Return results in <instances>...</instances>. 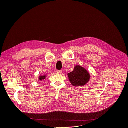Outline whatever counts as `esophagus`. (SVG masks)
<instances>
[{
  "label": "esophagus",
  "instance_id": "esophagus-1",
  "mask_svg": "<svg viewBox=\"0 0 128 128\" xmlns=\"http://www.w3.org/2000/svg\"><path fill=\"white\" fill-rule=\"evenodd\" d=\"M56 72H57V73L58 74H60L62 73V71L61 70H57Z\"/></svg>",
  "mask_w": 128,
  "mask_h": 128
}]
</instances>
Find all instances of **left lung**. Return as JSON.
<instances>
[{
	"label": "left lung",
	"instance_id": "1",
	"mask_svg": "<svg viewBox=\"0 0 128 128\" xmlns=\"http://www.w3.org/2000/svg\"><path fill=\"white\" fill-rule=\"evenodd\" d=\"M69 81L73 86H82L88 83L90 75L88 70L80 65L75 66L72 72L68 74Z\"/></svg>",
	"mask_w": 128,
	"mask_h": 128
}]
</instances>
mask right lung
Returning <instances> with one entry per match:
<instances>
[{"label": "right lung", "mask_w": 128, "mask_h": 128, "mask_svg": "<svg viewBox=\"0 0 128 128\" xmlns=\"http://www.w3.org/2000/svg\"><path fill=\"white\" fill-rule=\"evenodd\" d=\"M46 77V75H40L39 78H38V81H42V80H44Z\"/></svg>", "instance_id": "obj_1"}]
</instances>
